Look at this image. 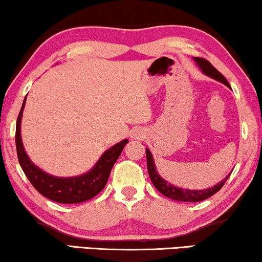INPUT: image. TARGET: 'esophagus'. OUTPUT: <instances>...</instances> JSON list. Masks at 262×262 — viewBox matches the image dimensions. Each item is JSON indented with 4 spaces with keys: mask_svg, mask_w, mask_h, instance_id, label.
<instances>
[{
    "mask_svg": "<svg viewBox=\"0 0 262 262\" xmlns=\"http://www.w3.org/2000/svg\"><path fill=\"white\" fill-rule=\"evenodd\" d=\"M131 137H134V138H139V137H142V135L140 134H134V136H131Z\"/></svg>",
    "mask_w": 262,
    "mask_h": 262,
    "instance_id": "esophagus-1",
    "label": "esophagus"
}]
</instances>
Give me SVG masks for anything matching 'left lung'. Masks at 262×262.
<instances>
[{
    "instance_id": "left-lung-1",
    "label": "left lung",
    "mask_w": 262,
    "mask_h": 262,
    "mask_svg": "<svg viewBox=\"0 0 262 262\" xmlns=\"http://www.w3.org/2000/svg\"><path fill=\"white\" fill-rule=\"evenodd\" d=\"M194 61L196 62V65L200 67V70L202 71L203 74H206L208 77L222 82V84H225L230 89V85L229 82L227 81V79L223 77V75L220 73V72L216 70V68L211 65L208 60L203 58H194ZM145 150H146L147 172H149L150 180L155 185V188H156L161 194L169 197V199L171 200L180 201V202H200V201L209 199L210 196L216 194V192L223 187V184L226 183V181L228 180L230 176L229 173L228 176H226L221 182H219L217 184H215L213 187L208 189H202V190H190V189L178 188V187H175V185H172L171 183H169V182H166L164 178L161 177V175H159L156 169V165H155L152 154L150 152V150L147 149V147Z\"/></svg>"
}]
</instances>
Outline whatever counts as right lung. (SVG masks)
Here are the masks:
<instances>
[{"label": "right lung", "mask_w": 262, "mask_h": 262, "mask_svg": "<svg viewBox=\"0 0 262 262\" xmlns=\"http://www.w3.org/2000/svg\"><path fill=\"white\" fill-rule=\"evenodd\" d=\"M26 98L24 104H22L21 111L18 113L16 135H15L17 158L25 175L27 176L33 187L41 195L54 201V202L72 204L81 203L87 200L93 199L105 188L113 164L120 156L124 146L128 143V139H124L110 147L108 150H106L101 155V157L98 159L93 168L82 175L73 177H58L49 175L30 161L28 155L26 154L24 143H22L21 119L26 105Z\"/></svg>", "instance_id": "add662e5"}]
</instances>
